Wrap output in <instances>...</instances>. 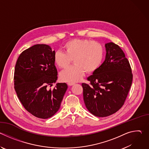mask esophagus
<instances>
[{
	"label": "esophagus",
	"instance_id": "1",
	"mask_svg": "<svg viewBox=\"0 0 149 149\" xmlns=\"http://www.w3.org/2000/svg\"><path fill=\"white\" fill-rule=\"evenodd\" d=\"M75 84V82H68V85L70 86H73V85Z\"/></svg>",
	"mask_w": 149,
	"mask_h": 149
}]
</instances>
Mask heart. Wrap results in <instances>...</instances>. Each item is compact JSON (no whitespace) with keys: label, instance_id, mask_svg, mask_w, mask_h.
Instances as JSON below:
<instances>
[{"label":"heart","instance_id":"obj_1","mask_svg":"<svg viewBox=\"0 0 149 149\" xmlns=\"http://www.w3.org/2000/svg\"><path fill=\"white\" fill-rule=\"evenodd\" d=\"M65 52H55L54 60L60 68H67L72 62L75 64L60 74L61 79L69 82L79 81L85 71L95 72L101 65L104 58L103 46L98 42L89 39H73L63 45Z\"/></svg>","mask_w":149,"mask_h":149}]
</instances>
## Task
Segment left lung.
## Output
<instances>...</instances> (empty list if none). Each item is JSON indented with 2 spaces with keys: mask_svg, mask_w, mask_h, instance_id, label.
I'll list each match as a JSON object with an SVG mask.
<instances>
[{
  "mask_svg": "<svg viewBox=\"0 0 149 149\" xmlns=\"http://www.w3.org/2000/svg\"><path fill=\"white\" fill-rule=\"evenodd\" d=\"M105 59L82 83L85 105L93 115L104 117L119 110L131 87L133 74L129 61L120 47L109 42L105 45Z\"/></svg>",
  "mask_w": 149,
  "mask_h": 149,
  "instance_id": "8db88e82",
  "label": "left lung"
}]
</instances>
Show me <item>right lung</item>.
I'll list each match as a JSON object with an SVG mask.
<instances>
[{"mask_svg": "<svg viewBox=\"0 0 149 149\" xmlns=\"http://www.w3.org/2000/svg\"><path fill=\"white\" fill-rule=\"evenodd\" d=\"M55 52L45 44H36L19 55L14 72V88L24 108L36 117L47 119L59 109L68 86L57 83Z\"/></svg>", "mask_w": 149, "mask_h": 149, "instance_id": "obj_1", "label": "right lung"}]
</instances>
